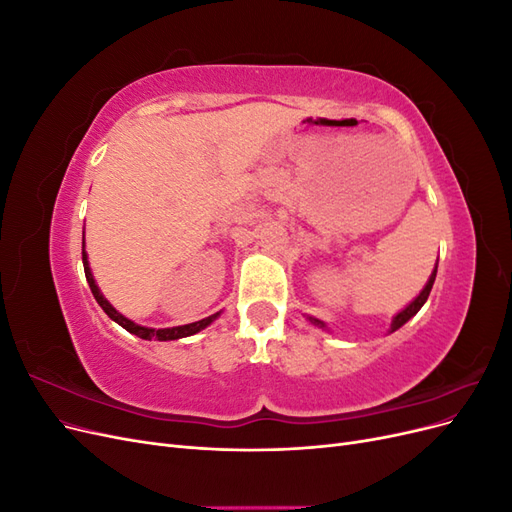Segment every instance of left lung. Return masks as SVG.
I'll list each match as a JSON object with an SVG mask.
<instances>
[{
  "instance_id": "left-lung-1",
  "label": "left lung",
  "mask_w": 512,
  "mask_h": 512,
  "mask_svg": "<svg viewBox=\"0 0 512 512\" xmlns=\"http://www.w3.org/2000/svg\"><path fill=\"white\" fill-rule=\"evenodd\" d=\"M436 273H438V262H436V267H433V273L429 275V280H427L425 288H423L421 292H418V297H414V299H412L404 309H401V312H397V314L393 316L389 333H393V331L401 329V327H404V324H406L412 316H416V314H418V309H421V307L425 305V301H427V297H429V292H431L433 282H436ZM307 320L312 322L314 327H318V329H322V331H329V327H327V324H324L322 320H318V318H314V316H307Z\"/></svg>"
}]
</instances>
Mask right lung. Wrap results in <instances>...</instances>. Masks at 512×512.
<instances>
[{
  "label": "right lung",
  "instance_id": "add662e5",
  "mask_svg": "<svg viewBox=\"0 0 512 512\" xmlns=\"http://www.w3.org/2000/svg\"><path fill=\"white\" fill-rule=\"evenodd\" d=\"M83 267H85V277H87V284H89V288H91V292H94V297H96V301H98V305L104 309L106 312V316L111 318V320H115L119 327H123L126 329L128 333H132V335H136V337H141V339H158V342H173V339H181V337H190V335H196L198 331H203V329H207L209 324L213 322V320H218V316L222 314V312H218V314H213V316H209V318H203V320H198V322H190V324H181V327H170V329H151V327H143V324H136L134 320H130V318H126L123 316L121 312H117V309L106 301V297L104 294L100 292V288H98V284H96V280H94V273H91V267H89V260H87V252H85V239H83Z\"/></svg>",
  "mask_w": 512,
  "mask_h": 512
}]
</instances>
